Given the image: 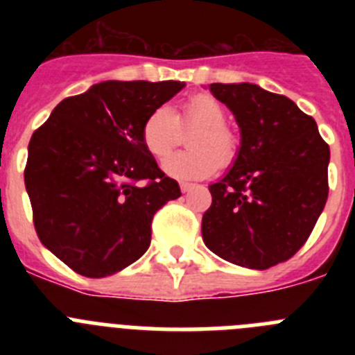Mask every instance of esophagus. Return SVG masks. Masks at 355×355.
Returning <instances> with one entry per match:
<instances>
[{"label":"esophagus","instance_id":"34e87169","mask_svg":"<svg viewBox=\"0 0 355 355\" xmlns=\"http://www.w3.org/2000/svg\"><path fill=\"white\" fill-rule=\"evenodd\" d=\"M180 188H181V192H190V190H193V188H196V184L183 181V183H180Z\"/></svg>","mask_w":355,"mask_h":355}]
</instances>
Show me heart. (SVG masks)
<instances>
[{
  "label": "heart",
  "mask_w": 355,
  "mask_h": 355,
  "mask_svg": "<svg viewBox=\"0 0 355 355\" xmlns=\"http://www.w3.org/2000/svg\"><path fill=\"white\" fill-rule=\"evenodd\" d=\"M225 110L208 94L190 97L181 108V115L171 106L159 105L146 117L140 139L149 155L162 159L178 142V121L197 126L188 139L190 150H181L162 163V171L174 180H202L215 174L218 167L229 165L236 156L238 140L225 126Z\"/></svg>",
  "instance_id": "obj_1"
}]
</instances>
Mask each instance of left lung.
Segmentation results:
<instances>
[{
  "label": "left lung",
  "mask_w": 355,
  "mask_h": 355,
  "mask_svg": "<svg viewBox=\"0 0 355 355\" xmlns=\"http://www.w3.org/2000/svg\"><path fill=\"white\" fill-rule=\"evenodd\" d=\"M209 92L233 112L240 147L209 184L202 240L225 261L266 270L306 243L324 211L331 150L315 119L286 96L256 83H211Z\"/></svg>",
  "instance_id": "8db88e82"
}]
</instances>
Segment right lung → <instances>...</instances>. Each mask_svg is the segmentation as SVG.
<instances>
[{
	"label": "right lung",
	"instance_id": "obj_1",
	"mask_svg": "<svg viewBox=\"0 0 355 355\" xmlns=\"http://www.w3.org/2000/svg\"><path fill=\"white\" fill-rule=\"evenodd\" d=\"M183 89L172 80L101 81L58 103L31 137L24 184L37 234L78 274L106 277L142 258L155 213L181 196L140 130Z\"/></svg>",
	"mask_w": 355,
	"mask_h": 355
}]
</instances>
